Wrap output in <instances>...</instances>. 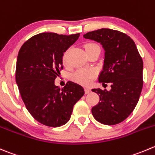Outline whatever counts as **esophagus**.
<instances>
[{
	"mask_svg": "<svg viewBox=\"0 0 155 155\" xmlns=\"http://www.w3.org/2000/svg\"><path fill=\"white\" fill-rule=\"evenodd\" d=\"M85 94H88V93H90L91 92V88L86 87V88H85Z\"/></svg>",
	"mask_w": 155,
	"mask_h": 155,
	"instance_id": "1",
	"label": "esophagus"
}]
</instances>
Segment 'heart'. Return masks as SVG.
<instances>
[{
  "label": "heart",
  "instance_id": "b5f03b06",
  "mask_svg": "<svg viewBox=\"0 0 155 155\" xmlns=\"http://www.w3.org/2000/svg\"><path fill=\"white\" fill-rule=\"evenodd\" d=\"M98 47V45H97L96 44L94 43H88L85 45V51H88L89 49L93 48ZM63 64L64 65H67V54H64L63 55L62 58ZM96 76V72L94 70H88V69H79L78 70H76L73 75H72V79L76 82H79V83L84 84V85H88L90 82L92 81V79L95 77Z\"/></svg>",
  "mask_w": 155,
  "mask_h": 155
}]
</instances>
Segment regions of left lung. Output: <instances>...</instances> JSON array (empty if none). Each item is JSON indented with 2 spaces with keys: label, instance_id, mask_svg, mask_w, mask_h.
Segmentation results:
<instances>
[{
  "label": "left lung",
  "instance_id": "1",
  "mask_svg": "<svg viewBox=\"0 0 155 155\" xmlns=\"http://www.w3.org/2000/svg\"><path fill=\"white\" fill-rule=\"evenodd\" d=\"M100 43L104 50L103 70L98 82H110L111 89L93 88L100 101L91 108L93 117L105 125H115L127 119L136 107L143 85V61L130 36L110 28H101L83 35Z\"/></svg>",
  "mask_w": 155,
  "mask_h": 155
}]
</instances>
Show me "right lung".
Wrapping results in <instances>:
<instances>
[{
	"label": "right lung",
	"mask_w": 155,
	"mask_h": 155,
	"mask_svg": "<svg viewBox=\"0 0 155 155\" xmlns=\"http://www.w3.org/2000/svg\"><path fill=\"white\" fill-rule=\"evenodd\" d=\"M79 36L40 33L25 41L18 54L16 81L21 97L30 114L48 127L67 124L85 94L83 87L71 81L62 88L54 84L63 69L64 53Z\"/></svg>",
	"instance_id": "right-lung-1"
}]
</instances>
